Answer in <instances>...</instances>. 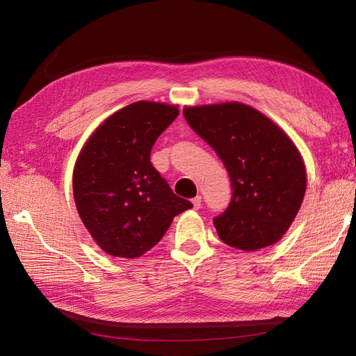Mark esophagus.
I'll return each instance as SVG.
<instances>
[{"instance_id":"obj_1","label":"esophagus","mask_w":356,"mask_h":356,"mask_svg":"<svg viewBox=\"0 0 356 356\" xmlns=\"http://www.w3.org/2000/svg\"><path fill=\"white\" fill-rule=\"evenodd\" d=\"M191 202H193V207H195V209H199L202 207V196H196Z\"/></svg>"}]
</instances>
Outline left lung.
I'll use <instances>...</instances> for the list:
<instances>
[{
	"label": "left lung",
	"instance_id": "1",
	"mask_svg": "<svg viewBox=\"0 0 356 356\" xmlns=\"http://www.w3.org/2000/svg\"><path fill=\"white\" fill-rule=\"evenodd\" d=\"M190 127L221 159L232 199L213 225L220 239L257 251L282 238L306 191V169L293 141L272 120L239 102L184 108Z\"/></svg>",
	"mask_w": 356,
	"mask_h": 356
}]
</instances>
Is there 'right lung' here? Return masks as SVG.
<instances>
[{
	"label": "right lung",
	"mask_w": 356,
	"mask_h": 356,
	"mask_svg": "<svg viewBox=\"0 0 356 356\" xmlns=\"http://www.w3.org/2000/svg\"><path fill=\"white\" fill-rule=\"evenodd\" d=\"M178 114L172 105L134 102L106 118L83 147L72 175L74 199L106 254L141 257L163 238L174 217L193 208L149 161L157 138Z\"/></svg>",
	"instance_id": "right-lung-1"
}]
</instances>
